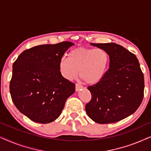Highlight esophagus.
<instances>
[{
  "label": "esophagus",
  "instance_id": "34e87169",
  "mask_svg": "<svg viewBox=\"0 0 151 151\" xmlns=\"http://www.w3.org/2000/svg\"><path fill=\"white\" fill-rule=\"evenodd\" d=\"M82 88H83V86L80 85L79 84H76V91H79L80 90H81Z\"/></svg>",
  "mask_w": 151,
  "mask_h": 151
}]
</instances>
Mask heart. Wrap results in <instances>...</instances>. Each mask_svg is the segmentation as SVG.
<instances>
[{"label": "heart", "mask_w": 151, "mask_h": 151, "mask_svg": "<svg viewBox=\"0 0 151 151\" xmlns=\"http://www.w3.org/2000/svg\"><path fill=\"white\" fill-rule=\"evenodd\" d=\"M110 56L103 49L78 47L72 50L69 58H62L59 63L60 73L65 79L72 80L79 76L86 84L100 82L108 71Z\"/></svg>", "instance_id": "1"}]
</instances>
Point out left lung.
Here are the masks:
<instances>
[{
  "instance_id": "left-lung-1",
  "label": "left lung",
  "mask_w": 151,
  "mask_h": 151,
  "mask_svg": "<svg viewBox=\"0 0 151 151\" xmlns=\"http://www.w3.org/2000/svg\"><path fill=\"white\" fill-rule=\"evenodd\" d=\"M110 56L109 68L100 82L89 86L88 116L98 124L114 123L135 113L144 97V79L135 55L116 43H90Z\"/></svg>"
}]
</instances>
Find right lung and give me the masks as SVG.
Returning <instances> with one entry per match:
<instances>
[{
  "label": "right lung",
  "mask_w": 151,
  "mask_h": 151,
  "mask_svg": "<svg viewBox=\"0 0 151 151\" xmlns=\"http://www.w3.org/2000/svg\"><path fill=\"white\" fill-rule=\"evenodd\" d=\"M72 45L68 41L38 45L24 51L14 63L10 94L16 108L31 120L41 124L55 120L75 92V84L59 69L63 55Z\"/></svg>",
  "instance_id": "right-lung-1"
}]
</instances>
